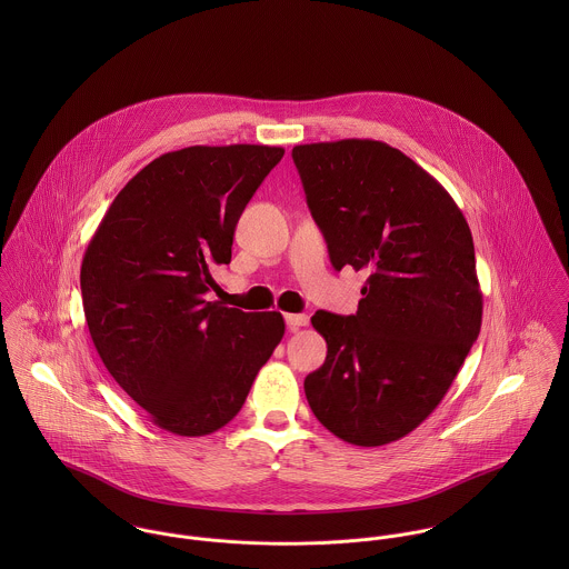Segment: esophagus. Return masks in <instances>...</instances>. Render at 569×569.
Masks as SVG:
<instances>
[{"label": "esophagus", "mask_w": 569, "mask_h": 569, "mask_svg": "<svg viewBox=\"0 0 569 569\" xmlns=\"http://www.w3.org/2000/svg\"><path fill=\"white\" fill-rule=\"evenodd\" d=\"M284 320L291 330H298V328L309 325V316H305V313H289V316H284Z\"/></svg>", "instance_id": "obj_1"}]
</instances>
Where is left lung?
Instances as JSON below:
<instances>
[{
	"label": "left lung",
	"mask_w": 569,
	"mask_h": 569,
	"mask_svg": "<svg viewBox=\"0 0 569 569\" xmlns=\"http://www.w3.org/2000/svg\"><path fill=\"white\" fill-rule=\"evenodd\" d=\"M337 271H366L355 316L318 311L325 366L305 379L330 433L381 447L413 431L451 388L482 326L469 223L451 194L377 140L293 147Z\"/></svg>",
	"instance_id": "1"
}]
</instances>
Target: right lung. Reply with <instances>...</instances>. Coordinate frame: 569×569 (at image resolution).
I'll return each mask as SVG.
<instances>
[{
  "label": "right lung",
  "instance_id": "right-lung-1",
  "mask_svg": "<svg viewBox=\"0 0 569 569\" xmlns=\"http://www.w3.org/2000/svg\"><path fill=\"white\" fill-rule=\"evenodd\" d=\"M282 147H188L144 166L84 249L81 293L91 341L116 383L177 436H206L243 407L284 335L278 311L208 302L217 264Z\"/></svg>",
  "mask_w": 569,
  "mask_h": 569
}]
</instances>
